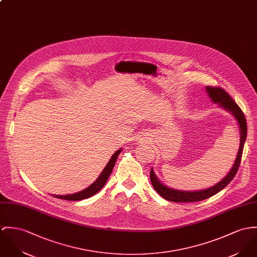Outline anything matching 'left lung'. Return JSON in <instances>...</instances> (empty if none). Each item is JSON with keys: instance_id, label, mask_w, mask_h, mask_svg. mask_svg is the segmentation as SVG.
<instances>
[{"instance_id": "1", "label": "left lung", "mask_w": 257, "mask_h": 257, "mask_svg": "<svg viewBox=\"0 0 257 257\" xmlns=\"http://www.w3.org/2000/svg\"><path fill=\"white\" fill-rule=\"evenodd\" d=\"M205 91L209 96L211 101L218 105V107L226 110L228 113H230L234 119L236 120L240 133V140H239V148L236 154V158L234 160L232 169L227 174L226 177H224L219 183L216 185L208 187L206 189H200V190H180L175 189L172 187L165 186L162 182L158 180L156 177L153 168L150 172V180L151 184L154 187V189L163 197L165 199L173 202H195V201H201L208 197H211L221 191L223 188L227 187L231 181L233 180L238 170L241 155L243 151V146L246 139V133H247V126H246V119L240 110V108L236 105V103L230 97V95L227 93L224 89L220 87H210L206 86Z\"/></svg>"}]
</instances>
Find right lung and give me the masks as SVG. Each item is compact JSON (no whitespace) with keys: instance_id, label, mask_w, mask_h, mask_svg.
Here are the masks:
<instances>
[{"instance_id":"1","label":"right lung","mask_w":257,"mask_h":257,"mask_svg":"<svg viewBox=\"0 0 257 257\" xmlns=\"http://www.w3.org/2000/svg\"><path fill=\"white\" fill-rule=\"evenodd\" d=\"M121 148H119L117 150L111 157V159L109 160V162L106 165V167L104 168V170L102 171V173L99 175V177L97 178V180L94 182L92 185H90L89 187L84 188L81 191H78L76 193H72V194H66V195H56L53 194V196L60 198V199H65V200H71V201H75V200H82L85 198H88L90 196H92L94 194H96L102 187L105 186L106 182L108 181L115 163L117 161V157L119 155V153L121 152Z\"/></svg>"}]
</instances>
